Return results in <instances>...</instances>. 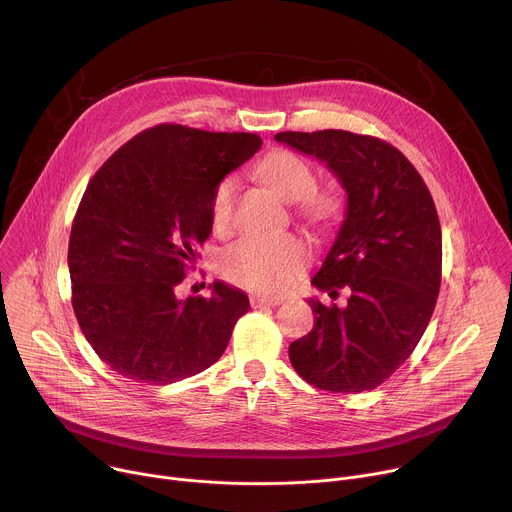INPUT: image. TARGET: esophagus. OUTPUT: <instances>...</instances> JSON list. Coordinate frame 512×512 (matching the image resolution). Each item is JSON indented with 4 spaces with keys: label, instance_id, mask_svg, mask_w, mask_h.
I'll list each match as a JSON object with an SVG mask.
<instances>
[{
    "label": "esophagus",
    "instance_id": "esophagus-1",
    "mask_svg": "<svg viewBox=\"0 0 512 512\" xmlns=\"http://www.w3.org/2000/svg\"><path fill=\"white\" fill-rule=\"evenodd\" d=\"M281 302H283V298H279V296H251L253 308H273V306H279Z\"/></svg>",
    "mask_w": 512,
    "mask_h": 512
}]
</instances>
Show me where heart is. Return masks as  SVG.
Returning <instances> with one entry per match:
<instances>
[{"label":"heart","instance_id":"b5f03b06","mask_svg":"<svg viewBox=\"0 0 512 512\" xmlns=\"http://www.w3.org/2000/svg\"><path fill=\"white\" fill-rule=\"evenodd\" d=\"M265 182L285 200H302V212L316 225H332L340 216L342 200L330 188H314V168L294 152H271L259 166ZM237 176H227L214 188L210 216L214 231L229 229L233 218ZM310 259L306 241L298 235H245L231 245L221 259L227 279L263 294H279L304 271Z\"/></svg>","mask_w":512,"mask_h":512}]
</instances>
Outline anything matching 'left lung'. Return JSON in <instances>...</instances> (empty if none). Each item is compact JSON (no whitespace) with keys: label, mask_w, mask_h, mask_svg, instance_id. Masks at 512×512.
I'll return each mask as SVG.
<instances>
[{"label":"left lung","mask_w":512,"mask_h":512,"mask_svg":"<svg viewBox=\"0 0 512 512\" xmlns=\"http://www.w3.org/2000/svg\"><path fill=\"white\" fill-rule=\"evenodd\" d=\"M277 141L324 162L348 196L336 241L312 285L350 289L346 308L310 298L314 328L289 344L310 385L360 393L385 383L415 350L442 281V229L413 164L391 143L342 129L281 131Z\"/></svg>","instance_id":"1"}]
</instances>
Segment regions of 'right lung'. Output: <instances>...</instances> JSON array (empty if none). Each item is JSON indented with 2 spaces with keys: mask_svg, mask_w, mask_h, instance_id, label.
I'll return each instance as SVG.
<instances>
[{
  "mask_svg": "<svg viewBox=\"0 0 512 512\" xmlns=\"http://www.w3.org/2000/svg\"><path fill=\"white\" fill-rule=\"evenodd\" d=\"M259 148L255 133L164 123L121 145L91 178L68 241L72 310L121 377L168 385L225 352L249 312L247 294L212 281L210 298L178 300L176 287L210 237L214 188Z\"/></svg>",
  "mask_w": 512,
  "mask_h": 512,
  "instance_id": "obj_1",
  "label": "right lung"
}]
</instances>
